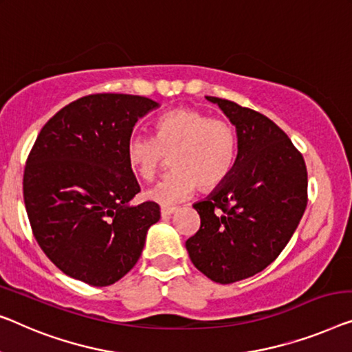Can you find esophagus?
<instances>
[{
	"label": "esophagus",
	"instance_id": "esophagus-1",
	"mask_svg": "<svg viewBox=\"0 0 352 352\" xmlns=\"http://www.w3.org/2000/svg\"><path fill=\"white\" fill-rule=\"evenodd\" d=\"M175 212V207H161V217H169Z\"/></svg>",
	"mask_w": 352,
	"mask_h": 352
}]
</instances>
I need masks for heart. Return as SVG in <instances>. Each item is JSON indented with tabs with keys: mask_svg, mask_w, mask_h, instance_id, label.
<instances>
[{
	"mask_svg": "<svg viewBox=\"0 0 352 352\" xmlns=\"http://www.w3.org/2000/svg\"><path fill=\"white\" fill-rule=\"evenodd\" d=\"M239 153V135L226 118H212L194 107H178L155 122V135H133L126 158L142 180L151 182L170 156V172L146 191L161 206L190 196L194 188L212 191L232 174Z\"/></svg>",
	"mask_w": 352,
	"mask_h": 352,
	"instance_id": "obj_1",
	"label": "heart"
}]
</instances>
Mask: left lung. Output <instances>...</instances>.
<instances>
[{"instance_id":"1","label":"left lung","mask_w":352,"mask_h":352,"mask_svg":"<svg viewBox=\"0 0 352 352\" xmlns=\"http://www.w3.org/2000/svg\"><path fill=\"white\" fill-rule=\"evenodd\" d=\"M207 99L235 124L239 153L228 180L192 206L201 228L186 250L197 270L230 285L264 270L291 240L308 202L307 166L265 115L228 99Z\"/></svg>"}]
</instances>
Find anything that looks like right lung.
<instances>
[{"instance_id":"1","label":"right lung","mask_w":352,"mask_h":352,"mask_svg":"<svg viewBox=\"0 0 352 352\" xmlns=\"http://www.w3.org/2000/svg\"><path fill=\"white\" fill-rule=\"evenodd\" d=\"M158 102L120 93L88 94L44 124L23 172L31 230L63 274L110 286L142 254L160 206H131L140 186L126 158L134 124Z\"/></svg>"}]
</instances>
